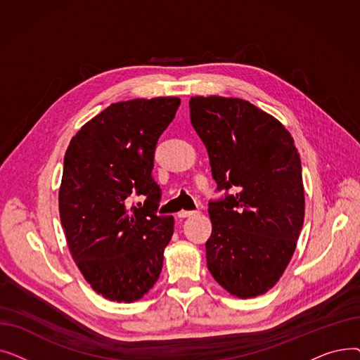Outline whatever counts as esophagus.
Returning <instances> with one entry per match:
<instances>
[{"instance_id": "34e87169", "label": "esophagus", "mask_w": 360, "mask_h": 360, "mask_svg": "<svg viewBox=\"0 0 360 360\" xmlns=\"http://www.w3.org/2000/svg\"><path fill=\"white\" fill-rule=\"evenodd\" d=\"M197 212H186V210H182V212H179L178 213V217H181V219H185V217H191V216H194Z\"/></svg>"}]
</instances>
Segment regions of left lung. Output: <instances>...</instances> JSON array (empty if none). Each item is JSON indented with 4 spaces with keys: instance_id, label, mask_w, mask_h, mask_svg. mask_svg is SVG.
<instances>
[{
    "instance_id": "left-lung-1",
    "label": "left lung",
    "mask_w": 360,
    "mask_h": 360,
    "mask_svg": "<svg viewBox=\"0 0 360 360\" xmlns=\"http://www.w3.org/2000/svg\"><path fill=\"white\" fill-rule=\"evenodd\" d=\"M190 112L217 191H226L209 202L207 267L231 295L255 297L285 273L304 226L297 148L280 121L243 99L195 96Z\"/></svg>"
}]
</instances>
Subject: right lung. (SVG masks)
Returning a JSON list of instances; mask_svg holds the SVG:
<instances>
[{"instance_id":"right-lung-1","label":"right lung","mask_w":360,"mask_h":360,"mask_svg":"<svg viewBox=\"0 0 360 360\" xmlns=\"http://www.w3.org/2000/svg\"><path fill=\"white\" fill-rule=\"evenodd\" d=\"M179 105V98L112 103L65 151L61 224L71 257L105 299L139 300L160 276L174 217L156 214L160 188L151 170L158 140ZM129 195H144L145 205L128 207Z\"/></svg>"}]
</instances>
